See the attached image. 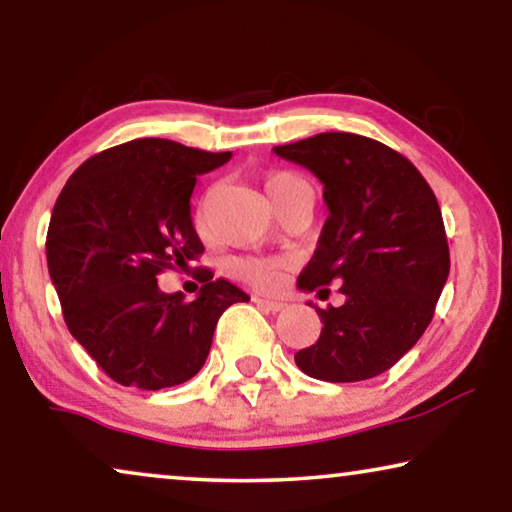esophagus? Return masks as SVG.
<instances>
[{"mask_svg":"<svg viewBox=\"0 0 512 512\" xmlns=\"http://www.w3.org/2000/svg\"><path fill=\"white\" fill-rule=\"evenodd\" d=\"M254 303L265 312H282L286 307V303H282V300H270V298H263V296H254Z\"/></svg>","mask_w":512,"mask_h":512,"instance_id":"1","label":"esophagus"}]
</instances>
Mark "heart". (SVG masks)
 Wrapping results in <instances>:
<instances>
[{
  "label": "heart",
  "instance_id": "b5f03b06",
  "mask_svg": "<svg viewBox=\"0 0 512 512\" xmlns=\"http://www.w3.org/2000/svg\"><path fill=\"white\" fill-rule=\"evenodd\" d=\"M265 191H268L277 212H282L291 200L300 198V195H310L312 198V186L307 184V179L289 170L270 174V177L265 179ZM193 223L200 233L207 228V198H202L198 202V207H195ZM284 265L286 263L282 258H237V261L230 265V270H233L235 277L258 286V289H277L279 282H282Z\"/></svg>",
  "mask_w": 512,
  "mask_h": 512
}]
</instances>
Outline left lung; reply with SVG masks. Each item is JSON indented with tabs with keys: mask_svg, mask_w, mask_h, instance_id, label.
Returning <instances> with one entry per match:
<instances>
[{
	"mask_svg": "<svg viewBox=\"0 0 512 512\" xmlns=\"http://www.w3.org/2000/svg\"><path fill=\"white\" fill-rule=\"evenodd\" d=\"M324 184L328 219L303 291L340 284L345 303L314 310L321 335L296 354L314 380L361 382L389 370L431 324L450 275L438 200L401 153L352 132H321L275 146Z\"/></svg>",
	"mask_w": 512,
	"mask_h": 512,
	"instance_id": "obj_1",
	"label": "left lung"
}]
</instances>
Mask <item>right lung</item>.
Listing matches in <instances>:
<instances>
[{
    "label": "right lung",
    "instance_id": "obj_1",
    "mask_svg": "<svg viewBox=\"0 0 512 512\" xmlns=\"http://www.w3.org/2000/svg\"><path fill=\"white\" fill-rule=\"evenodd\" d=\"M230 160L172 139H132L95 153L58 195L46 235L48 272L69 333L123 387H174L205 366L216 321L249 296L202 270L198 298L163 293L158 275L202 247L191 219L200 174Z\"/></svg>",
    "mask_w": 512,
    "mask_h": 512
}]
</instances>
